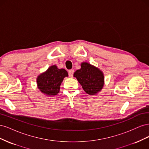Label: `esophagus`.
I'll list each match as a JSON object with an SVG mask.
<instances>
[{
    "instance_id": "obj_1",
    "label": "esophagus",
    "mask_w": 149,
    "mask_h": 149,
    "mask_svg": "<svg viewBox=\"0 0 149 149\" xmlns=\"http://www.w3.org/2000/svg\"><path fill=\"white\" fill-rule=\"evenodd\" d=\"M73 73H74V70H71L68 71V74H69L70 77H73Z\"/></svg>"
}]
</instances>
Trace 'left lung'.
<instances>
[{
	"instance_id": "obj_1",
	"label": "left lung",
	"mask_w": 149,
	"mask_h": 149,
	"mask_svg": "<svg viewBox=\"0 0 149 149\" xmlns=\"http://www.w3.org/2000/svg\"><path fill=\"white\" fill-rule=\"evenodd\" d=\"M84 91L93 95L100 91L104 86V75L102 71L88 63H83L81 69L74 73Z\"/></svg>"
}]
</instances>
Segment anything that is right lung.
<instances>
[{
    "instance_id": "obj_1",
    "label": "right lung",
    "mask_w": 149,
    "mask_h": 149,
    "mask_svg": "<svg viewBox=\"0 0 149 149\" xmlns=\"http://www.w3.org/2000/svg\"><path fill=\"white\" fill-rule=\"evenodd\" d=\"M68 76L65 69H58L56 65L52 66L38 76L37 79L38 88L47 96H55L60 91L61 82Z\"/></svg>"
}]
</instances>
